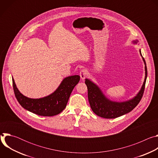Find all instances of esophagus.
<instances>
[{"mask_svg":"<svg viewBox=\"0 0 158 158\" xmlns=\"http://www.w3.org/2000/svg\"><path fill=\"white\" fill-rule=\"evenodd\" d=\"M79 75H80V77L81 78V79L82 81L84 80V79L86 77L87 75V71L86 69H82L81 71H80V73H79Z\"/></svg>","mask_w":158,"mask_h":158,"instance_id":"esophagus-1","label":"esophagus"}]
</instances>
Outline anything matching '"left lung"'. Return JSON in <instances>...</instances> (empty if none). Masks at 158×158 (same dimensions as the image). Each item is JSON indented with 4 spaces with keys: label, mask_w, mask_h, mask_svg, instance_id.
I'll return each instance as SVG.
<instances>
[{
    "label": "left lung",
    "mask_w": 158,
    "mask_h": 158,
    "mask_svg": "<svg viewBox=\"0 0 158 158\" xmlns=\"http://www.w3.org/2000/svg\"><path fill=\"white\" fill-rule=\"evenodd\" d=\"M136 44L138 40L133 41ZM141 56L143 57L145 64V79L142 87L138 94L132 99L125 102H114L108 99L102 93L99 87L89 79H85V83L87 87L88 100L91 107L94 113L103 118L114 119L121 116L131 112L140 102L144 93L145 84L148 75L146 64L144 57L139 50Z\"/></svg>",
    "instance_id": "left-lung-1"
}]
</instances>
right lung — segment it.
Segmentation results:
<instances>
[{"instance_id": "1", "label": "right lung", "mask_w": 158, "mask_h": 158, "mask_svg": "<svg viewBox=\"0 0 158 158\" xmlns=\"http://www.w3.org/2000/svg\"><path fill=\"white\" fill-rule=\"evenodd\" d=\"M79 81L78 75L65 77L52 94L40 99H31L22 94L13 78L12 84L15 98L22 107L39 116H53L65 108L73 89Z\"/></svg>"}]
</instances>
